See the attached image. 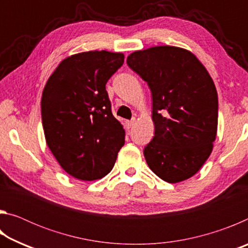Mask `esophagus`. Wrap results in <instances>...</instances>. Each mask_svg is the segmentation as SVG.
I'll use <instances>...</instances> for the list:
<instances>
[{"label": "esophagus", "instance_id": "1", "mask_svg": "<svg viewBox=\"0 0 248 248\" xmlns=\"http://www.w3.org/2000/svg\"><path fill=\"white\" fill-rule=\"evenodd\" d=\"M134 124H136V120H134V119L133 120H130V121H127V123H125V124H127L128 128L133 127Z\"/></svg>", "mask_w": 248, "mask_h": 248}]
</instances>
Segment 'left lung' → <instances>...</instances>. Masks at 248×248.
Here are the masks:
<instances>
[{"mask_svg": "<svg viewBox=\"0 0 248 248\" xmlns=\"http://www.w3.org/2000/svg\"><path fill=\"white\" fill-rule=\"evenodd\" d=\"M127 64L152 92L155 132L143 152L151 170L170 184L192 177L217 137L213 79L194 53L174 46L138 50L129 54Z\"/></svg>", "mask_w": 248, "mask_h": 248, "instance_id": "left-lung-1", "label": "left lung"}]
</instances>
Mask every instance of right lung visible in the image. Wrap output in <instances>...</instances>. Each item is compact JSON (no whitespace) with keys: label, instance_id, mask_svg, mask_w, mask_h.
I'll return each instance as SVG.
<instances>
[{"label":"right lung","instance_id":"obj_1","mask_svg":"<svg viewBox=\"0 0 248 248\" xmlns=\"http://www.w3.org/2000/svg\"><path fill=\"white\" fill-rule=\"evenodd\" d=\"M121 52L86 51L61 61L46 84L41 118L50 151L69 175L81 180L106 176L124 144L112 116L106 83L124 63Z\"/></svg>","mask_w":248,"mask_h":248}]
</instances>
